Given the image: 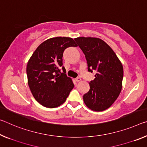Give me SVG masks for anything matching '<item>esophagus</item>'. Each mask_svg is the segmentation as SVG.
Wrapping results in <instances>:
<instances>
[{
	"label": "esophagus",
	"instance_id": "obj_1",
	"mask_svg": "<svg viewBox=\"0 0 147 147\" xmlns=\"http://www.w3.org/2000/svg\"><path fill=\"white\" fill-rule=\"evenodd\" d=\"M75 80H76V82H80V81L82 80H81V78L80 77H78V78H76L75 79Z\"/></svg>",
	"mask_w": 147,
	"mask_h": 147
}]
</instances>
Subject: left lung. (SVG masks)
<instances>
[{"mask_svg": "<svg viewBox=\"0 0 147 147\" xmlns=\"http://www.w3.org/2000/svg\"><path fill=\"white\" fill-rule=\"evenodd\" d=\"M84 53L88 71H95L90 90L84 95L86 106L94 111H103L111 107L122 88L124 69L120 59L105 42L95 37L74 38Z\"/></svg>", "mask_w": 147, "mask_h": 147, "instance_id": "1", "label": "left lung"}]
</instances>
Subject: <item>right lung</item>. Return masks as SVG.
Instances as JSON below:
<instances>
[{"instance_id":"obj_1","label":"right lung","mask_w":147,"mask_h":147,"mask_svg":"<svg viewBox=\"0 0 147 147\" xmlns=\"http://www.w3.org/2000/svg\"><path fill=\"white\" fill-rule=\"evenodd\" d=\"M77 44L70 37H53L39 45L27 65L28 85L37 102L48 108L65 103L74 88L72 79L65 74L63 55L68 47ZM62 66L64 74L59 68Z\"/></svg>"}]
</instances>
